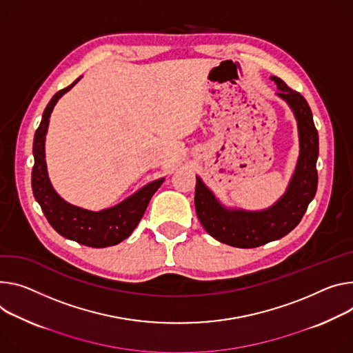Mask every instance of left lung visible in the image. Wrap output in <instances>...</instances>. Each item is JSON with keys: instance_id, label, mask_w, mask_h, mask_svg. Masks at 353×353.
<instances>
[{"instance_id": "obj_1", "label": "left lung", "mask_w": 353, "mask_h": 353, "mask_svg": "<svg viewBox=\"0 0 353 353\" xmlns=\"http://www.w3.org/2000/svg\"><path fill=\"white\" fill-rule=\"evenodd\" d=\"M270 79L277 84L279 97L290 105L300 138L297 166L283 197L262 211L232 210L223 207L197 176L194 204L201 225L216 241L235 248H258L293 231L316 193L318 132L311 108L303 95L281 79L276 76Z\"/></svg>"}]
</instances>
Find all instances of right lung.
Segmentation results:
<instances>
[{"mask_svg":"<svg viewBox=\"0 0 353 353\" xmlns=\"http://www.w3.org/2000/svg\"><path fill=\"white\" fill-rule=\"evenodd\" d=\"M79 80L80 77L69 87L57 91L43 111L41 125L34 138L35 165L32 169V190H34L35 200L39 203L46 219L57 234L85 246L107 248L122 242L134 232L152 196L162 185L165 179H157L146 184L122 203L101 211H90L72 205L56 193L48 176L45 138L49 118L56 103Z\"/></svg>","mask_w":353,"mask_h":353,"instance_id":"obj_1","label":"right lung"}]
</instances>
